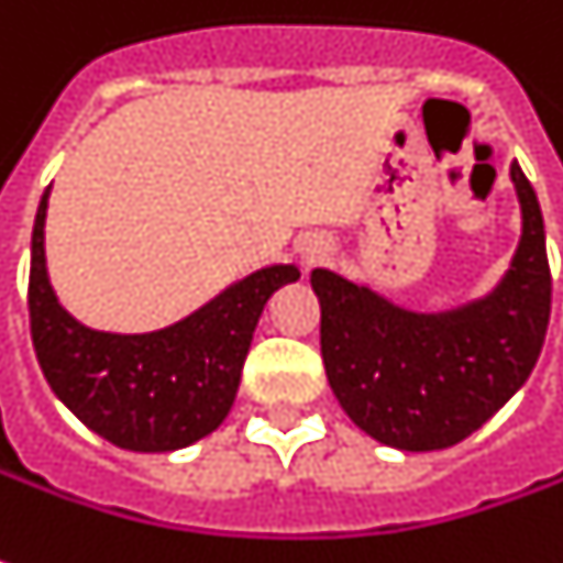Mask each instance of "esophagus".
<instances>
[{
  "label": "esophagus",
  "instance_id": "1",
  "mask_svg": "<svg viewBox=\"0 0 563 563\" xmlns=\"http://www.w3.org/2000/svg\"><path fill=\"white\" fill-rule=\"evenodd\" d=\"M297 251H300V260H303L307 266H316V263H322V260H325L328 244L319 235H307V238H300Z\"/></svg>",
  "mask_w": 563,
  "mask_h": 563
}]
</instances>
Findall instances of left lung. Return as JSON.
<instances>
[{
	"label": "left lung",
	"mask_w": 563,
	"mask_h": 563,
	"mask_svg": "<svg viewBox=\"0 0 563 563\" xmlns=\"http://www.w3.org/2000/svg\"><path fill=\"white\" fill-rule=\"evenodd\" d=\"M520 241L499 285L440 312L399 307L365 282L312 269L322 362L350 421L402 452H433L484 428L530 378L549 328L552 275L537 191L518 161Z\"/></svg>",
	"instance_id": "obj_1"
}]
</instances>
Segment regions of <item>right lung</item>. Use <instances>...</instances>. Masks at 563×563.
<instances>
[{"label": "right lung", "mask_w": 563, "mask_h": 563, "mask_svg": "<svg viewBox=\"0 0 563 563\" xmlns=\"http://www.w3.org/2000/svg\"><path fill=\"white\" fill-rule=\"evenodd\" d=\"M45 188L30 238V334L48 387L79 421L130 452H173L225 421L254 328L275 290L300 278L294 263L244 275L201 309L157 331L117 334L62 307L45 266Z\"/></svg>", "instance_id": "obj_1"}]
</instances>
